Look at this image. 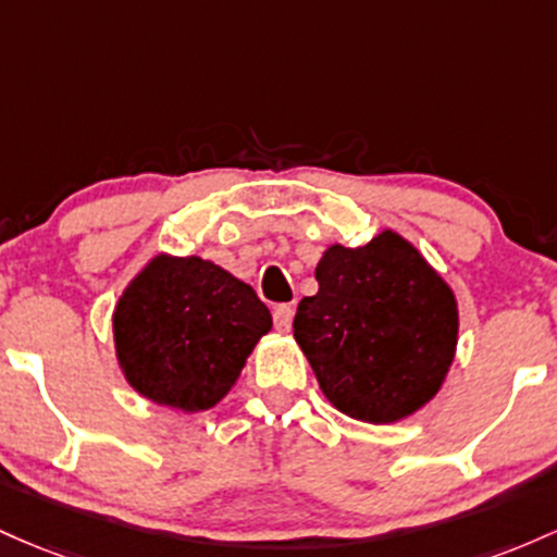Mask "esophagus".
<instances>
[{
	"mask_svg": "<svg viewBox=\"0 0 557 557\" xmlns=\"http://www.w3.org/2000/svg\"><path fill=\"white\" fill-rule=\"evenodd\" d=\"M292 321H295V308L292 305H276L273 308V326L278 331H289Z\"/></svg>",
	"mask_w": 557,
	"mask_h": 557,
	"instance_id": "esophagus-1",
	"label": "esophagus"
}]
</instances>
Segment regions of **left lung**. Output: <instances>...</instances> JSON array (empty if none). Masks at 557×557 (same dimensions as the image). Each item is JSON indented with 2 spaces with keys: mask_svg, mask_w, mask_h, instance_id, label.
I'll list each match as a JSON object with an SVG mask.
<instances>
[{
  "mask_svg": "<svg viewBox=\"0 0 557 557\" xmlns=\"http://www.w3.org/2000/svg\"><path fill=\"white\" fill-rule=\"evenodd\" d=\"M318 295L299 299L295 339L336 410L392 423L426 405L453 362L458 308L403 236L326 249Z\"/></svg>",
  "mask_w": 557,
  "mask_h": 557,
  "instance_id": "obj_1",
  "label": "left lung"
}]
</instances>
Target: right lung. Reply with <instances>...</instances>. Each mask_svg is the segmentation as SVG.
Listing matches in <instances>:
<instances>
[{
  "label": "right lung",
  "mask_w": 557,
  "mask_h": 557,
  "mask_svg": "<svg viewBox=\"0 0 557 557\" xmlns=\"http://www.w3.org/2000/svg\"><path fill=\"white\" fill-rule=\"evenodd\" d=\"M115 349L128 384L152 403L208 410L239 379L273 326L245 281L202 258H154L115 308Z\"/></svg>",
  "instance_id": "obj_1"
}]
</instances>
